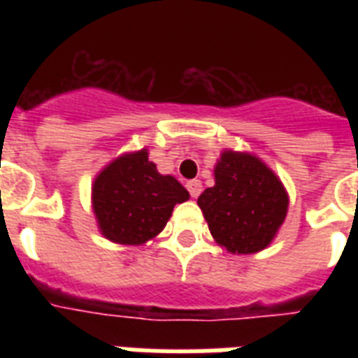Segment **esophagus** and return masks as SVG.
I'll return each instance as SVG.
<instances>
[{"mask_svg": "<svg viewBox=\"0 0 358 358\" xmlns=\"http://www.w3.org/2000/svg\"><path fill=\"white\" fill-rule=\"evenodd\" d=\"M185 187H187V191H189V195L193 196V199H196V196L201 195V191H202L201 180H189Z\"/></svg>", "mask_w": 358, "mask_h": 358, "instance_id": "34e87169", "label": "esophagus"}]
</instances>
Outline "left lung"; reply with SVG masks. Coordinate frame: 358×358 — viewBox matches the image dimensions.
<instances>
[{"mask_svg": "<svg viewBox=\"0 0 358 358\" xmlns=\"http://www.w3.org/2000/svg\"><path fill=\"white\" fill-rule=\"evenodd\" d=\"M210 232L230 252L266 249L288 212L280 180L258 157L227 150L215 167V185L199 196Z\"/></svg>", "mask_w": 358, "mask_h": 358, "instance_id": "8db88e82", "label": "left lung"}]
</instances>
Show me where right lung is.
<instances>
[{
  "label": "right lung",
  "instance_id": "right-lung-1",
  "mask_svg": "<svg viewBox=\"0 0 358 358\" xmlns=\"http://www.w3.org/2000/svg\"><path fill=\"white\" fill-rule=\"evenodd\" d=\"M187 199L178 180L157 173L146 150L109 163L92 185L98 227L106 238L122 245H141L159 234L174 204Z\"/></svg>",
  "mask_w": 358,
  "mask_h": 358
}]
</instances>
